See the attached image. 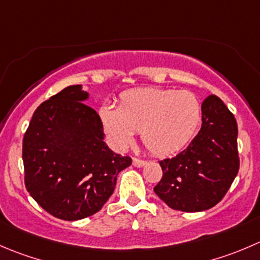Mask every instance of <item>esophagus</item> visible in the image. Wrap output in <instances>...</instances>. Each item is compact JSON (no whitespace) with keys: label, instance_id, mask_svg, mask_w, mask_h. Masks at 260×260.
<instances>
[{"label":"esophagus","instance_id":"esophagus-1","mask_svg":"<svg viewBox=\"0 0 260 260\" xmlns=\"http://www.w3.org/2000/svg\"><path fill=\"white\" fill-rule=\"evenodd\" d=\"M132 164H133V166H136V168H142V166L146 164V161L141 160V158H133Z\"/></svg>","mask_w":260,"mask_h":260}]
</instances>
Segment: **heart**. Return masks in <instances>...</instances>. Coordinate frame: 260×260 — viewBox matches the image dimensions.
Here are the masks:
<instances>
[{"label": "heart", "instance_id": "obj_1", "mask_svg": "<svg viewBox=\"0 0 260 260\" xmlns=\"http://www.w3.org/2000/svg\"><path fill=\"white\" fill-rule=\"evenodd\" d=\"M100 119L110 142L124 148L135 132L156 156L181 150L202 122V104L193 92L170 89H135L120 94L118 108L104 104Z\"/></svg>", "mask_w": 260, "mask_h": 260}]
</instances>
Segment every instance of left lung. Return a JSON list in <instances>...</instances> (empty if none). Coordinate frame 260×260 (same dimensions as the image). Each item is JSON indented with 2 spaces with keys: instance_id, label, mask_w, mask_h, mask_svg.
<instances>
[{
  "instance_id": "obj_1",
  "label": "left lung",
  "mask_w": 260,
  "mask_h": 260,
  "mask_svg": "<svg viewBox=\"0 0 260 260\" xmlns=\"http://www.w3.org/2000/svg\"><path fill=\"white\" fill-rule=\"evenodd\" d=\"M162 178L153 188L170 208L201 212L217 205L238 175V123L222 100L202 103V127L188 147L158 161Z\"/></svg>"
}]
</instances>
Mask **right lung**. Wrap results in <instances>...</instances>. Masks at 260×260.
<instances>
[{"mask_svg":"<svg viewBox=\"0 0 260 260\" xmlns=\"http://www.w3.org/2000/svg\"><path fill=\"white\" fill-rule=\"evenodd\" d=\"M81 85L63 89L39 105L22 140L25 186L54 217L76 221L102 210L117 176L132 164L104 142L99 114Z\"/></svg>","mask_w":260,"mask_h":260,"instance_id":"right-lung-1","label":"right lung"}]
</instances>
